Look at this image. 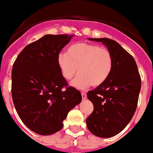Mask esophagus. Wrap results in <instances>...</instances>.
Segmentation results:
<instances>
[{"instance_id": "esophagus-1", "label": "esophagus", "mask_w": 153, "mask_h": 153, "mask_svg": "<svg viewBox=\"0 0 153 153\" xmlns=\"http://www.w3.org/2000/svg\"><path fill=\"white\" fill-rule=\"evenodd\" d=\"M81 96H82V99H83V100H86L87 94L85 93V92H82V93H81Z\"/></svg>"}]
</instances>
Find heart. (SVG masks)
<instances>
[{"mask_svg":"<svg viewBox=\"0 0 153 153\" xmlns=\"http://www.w3.org/2000/svg\"><path fill=\"white\" fill-rule=\"evenodd\" d=\"M57 66L65 80H73L72 85L77 89L88 88L91 85L100 86L107 80L113 67L111 51L99 45L87 42L73 44L67 53H60L57 58Z\"/></svg>","mask_w":153,"mask_h":153,"instance_id":"heart-1","label":"heart"}]
</instances>
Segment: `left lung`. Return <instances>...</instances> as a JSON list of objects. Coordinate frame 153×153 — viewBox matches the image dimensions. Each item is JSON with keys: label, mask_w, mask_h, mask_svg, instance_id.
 <instances>
[{"label": "left lung", "mask_w": 153, "mask_h": 153, "mask_svg": "<svg viewBox=\"0 0 153 153\" xmlns=\"http://www.w3.org/2000/svg\"><path fill=\"white\" fill-rule=\"evenodd\" d=\"M101 42L111 51L113 67L109 77L87 94L94 110L86 119L91 134L111 137L125 129L138 102L141 80L136 62L118 42L107 38L88 39Z\"/></svg>", "instance_id": "1"}]
</instances>
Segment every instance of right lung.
I'll use <instances>...</instances> for the list:
<instances>
[{
    "label": "right lung",
    "mask_w": 153,
    "mask_h": 153,
    "mask_svg": "<svg viewBox=\"0 0 153 153\" xmlns=\"http://www.w3.org/2000/svg\"><path fill=\"white\" fill-rule=\"evenodd\" d=\"M73 35H46L20 52L12 70V96L22 122L35 133L51 135L82 96L66 80L57 58Z\"/></svg>",
    "instance_id": "right-lung-1"
}]
</instances>
